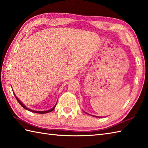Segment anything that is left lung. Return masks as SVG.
<instances>
[{
  "label": "left lung",
  "instance_id": "1",
  "mask_svg": "<svg viewBox=\"0 0 148 148\" xmlns=\"http://www.w3.org/2000/svg\"><path fill=\"white\" fill-rule=\"evenodd\" d=\"M86 114H88V113H86V112H85ZM92 115V116H93V117H99V116H95V115Z\"/></svg>",
  "mask_w": 148,
  "mask_h": 148
}]
</instances>
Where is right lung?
I'll return each instance as SVG.
<instances>
[{
  "instance_id": "add662e5",
  "label": "right lung",
  "mask_w": 148,
  "mask_h": 148,
  "mask_svg": "<svg viewBox=\"0 0 148 148\" xmlns=\"http://www.w3.org/2000/svg\"><path fill=\"white\" fill-rule=\"evenodd\" d=\"M14 97H16V100H17V101H18V102L19 103V104L20 105H21L23 108H24V109H25V110H29V111H30V112H34V113H36V114H47V113H49V112H52L53 110L55 108V107H56V104H57V102H56V105H55L54 106V107L53 108H52L51 109H50V110H45V111H35V110H31V109H29V108H28L27 107H26L24 104H23L21 101H20V100H19V99L18 97H17L16 96V95L14 94Z\"/></svg>"
}]
</instances>
